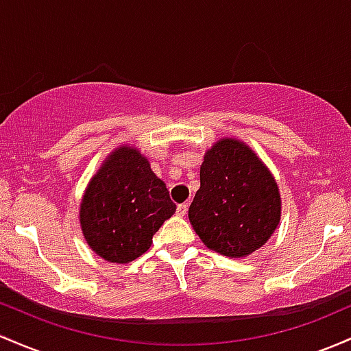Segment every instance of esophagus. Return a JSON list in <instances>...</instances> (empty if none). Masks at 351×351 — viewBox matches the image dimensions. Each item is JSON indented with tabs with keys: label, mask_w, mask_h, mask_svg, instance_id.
Returning a JSON list of instances; mask_svg holds the SVG:
<instances>
[{
	"label": "esophagus",
	"mask_w": 351,
	"mask_h": 351,
	"mask_svg": "<svg viewBox=\"0 0 351 351\" xmlns=\"http://www.w3.org/2000/svg\"><path fill=\"white\" fill-rule=\"evenodd\" d=\"M187 210H189V204L187 202L179 204V206H177V215H186Z\"/></svg>",
	"instance_id": "esophagus-1"
}]
</instances>
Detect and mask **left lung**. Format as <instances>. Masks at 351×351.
Masks as SVG:
<instances>
[{
    "mask_svg": "<svg viewBox=\"0 0 351 351\" xmlns=\"http://www.w3.org/2000/svg\"><path fill=\"white\" fill-rule=\"evenodd\" d=\"M189 220L210 250L247 257L280 222L277 182L245 144L219 141L200 165V189L189 207Z\"/></svg>",
    "mask_w": 351,
    "mask_h": 351,
    "instance_id": "left-lung-1",
    "label": "left lung"
}]
</instances>
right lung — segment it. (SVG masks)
<instances>
[{
  "instance_id": "add662e5",
  "label": "right lung",
  "mask_w": 351,
  "mask_h": 351,
  "mask_svg": "<svg viewBox=\"0 0 351 351\" xmlns=\"http://www.w3.org/2000/svg\"><path fill=\"white\" fill-rule=\"evenodd\" d=\"M176 204L139 151L117 149L86 189L81 227L89 247L104 261L128 263L149 250Z\"/></svg>"
}]
</instances>
